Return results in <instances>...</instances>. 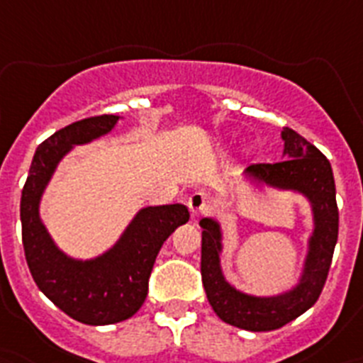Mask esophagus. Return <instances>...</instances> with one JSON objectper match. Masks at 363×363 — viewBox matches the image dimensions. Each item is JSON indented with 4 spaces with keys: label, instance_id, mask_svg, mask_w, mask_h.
Masks as SVG:
<instances>
[{
    "label": "esophagus",
    "instance_id": "34e87169",
    "mask_svg": "<svg viewBox=\"0 0 363 363\" xmlns=\"http://www.w3.org/2000/svg\"><path fill=\"white\" fill-rule=\"evenodd\" d=\"M213 204H216V201H213V197L210 194H206V191H194V194L188 197V208H190V212L194 213V216H203V213L210 212L213 208Z\"/></svg>",
    "mask_w": 363,
    "mask_h": 363
}]
</instances>
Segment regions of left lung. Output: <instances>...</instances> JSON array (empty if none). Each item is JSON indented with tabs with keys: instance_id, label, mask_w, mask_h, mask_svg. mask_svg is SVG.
<instances>
[{
	"instance_id": "obj_1",
	"label": "left lung",
	"mask_w": 363,
	"mask_h": 363,
	"mask_svg": "<svg viewBox=\"0 0 363 363\" xmlns=\"http://www.w3.org/2000/svg\"><path fill=\"white\" fill-rule=\"evenodd\" d=\"M281 137L285 140V159L250 164L248 172L272 186L303 191L313 201L316 228L299 286L289 294L269 299L250 298L234 291L219 269V226L212 219L201 220V276L208 301L220 320L254 333L279 329L316 303L329 276L338 239V204L330 162L294 129L283 128Z\"/></svg>"
}]
</instances>
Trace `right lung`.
<instances>
[{
	"mask_svg": "<svg viewBox=\"0 0 363 363\" xmlns=\"http://www.w3.org/2000/svg\"><path fill=\"white\" fill-rule=\"evenodd\" d=\"M118 116L96 115L58 129L38 146L21 190V241L34 283L72 320L109 325L143 307L162 242L190 219L184 204L150 206L135 217L116 247L94 261H72L52 245L38 217V203L56 164L72 144L107 133Z\"/></svg>",
	"mask_w": 363,
	"mask_h": 363,
	"instance_id": "right-lung-1",
	"label": "right lung"
}]
</instances>
